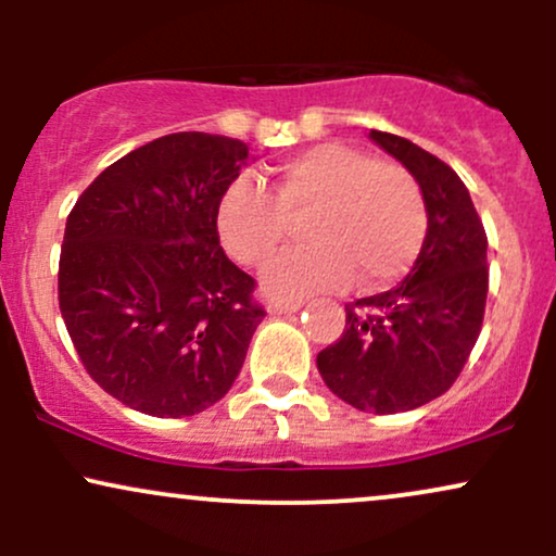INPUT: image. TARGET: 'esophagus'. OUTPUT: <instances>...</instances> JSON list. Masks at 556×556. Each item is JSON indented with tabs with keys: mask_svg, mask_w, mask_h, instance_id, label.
<instances>
[{
	"mask_svg": "<svg viewBox=\"0 0 556 556\" xmlns=\"http://www.w3.org/2000/svg\"><path fill=\"white\" fill-rule=\"evenodd\" d=\"M300 305H303V300L300 298H274L269 303V311L271 314H292V311H298Z\"/></svg>",
	"mask_w": 556,
	"mask_h": 556,
	"instance_id": "34e87169",
	"label": "esophagus"
}]
</instances>
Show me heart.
Instances as JSON below:
<instances>
[{
    "label": "heart",
    "instance_id": "obj_1",
    "mask_svg": "<svg viewBox=\"0 0 556 556\" xmlns=\"http://www.w3.org/2000/svg\"><path fill=\"white\" fill-rule=\"evenodd\" d=\"M305 216V240L314 245L285 253L264 274L277 298L334 290L350 279L358 290H381L410 271L429 232L413 172L342 140L279 164L271 193L245 177L235 180L219 198L216 229L238 264L261 266Z\"/></svg>",
    "mask_w": 556,
    "mask_h": 556
}]
</instances>
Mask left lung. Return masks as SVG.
<instances>
[{
  "mask_svg": "<svg viewBox=\"0 0 556 556\" xmlns=\"http://www.w3.org/2000/svg\"><path fill=\"white\" fill-rule=\"evenodd\" d=\"M410 169L429 208L416 266L397 287L344 305V331L316 366L337 397L389 416L437 400L481 334L489 292L486 229L457 172L407 138L368 132Z\"/></svg>",
  "mask_w": 556,
  "mask_h": 556,
  "instance_id": "obj_1",
  "label": "left lung"
}]
</instances>
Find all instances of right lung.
Masks as SVG:
<instances>
[{
	"instance_id": "add662e5",
	"label": "right lung",
	"mask_w": 556,
	"mask_h": 556,
	"mask_svg": "<svg viewBox=\"0 0 556 556\" xmlns=\"http://www.w3.org/2000/svg\"><path fill=\"white\" fill-rule=\"evenodd\" d=\"M245 156L235 138L162 136L110 164L67 216V334L96 384L146 416H195L225 397L266 316L216 229Z\"/></svg>"
}]
</instances>
